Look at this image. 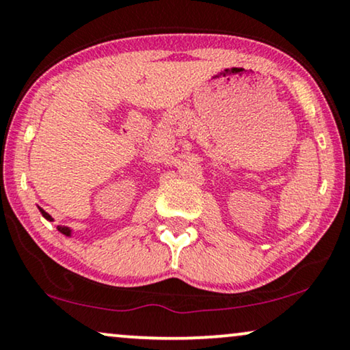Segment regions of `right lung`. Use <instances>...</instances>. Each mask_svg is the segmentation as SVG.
I'll return each mask as SVG.
<instances>
[{
	"label": "right lung",
	"mask_w": 350,
	"mask_h": 350,
	"mask_svg": "<svg viewBox=\"0 0 350 350\" xmlns=\"http://www.w3.org/2000/svg\"><path fill=\"white\" fill-rule=\"evenodd\" d=\"M40 211H42V214H43V217H44V219H46V220H49V221H51V217H49V215L46 214V212H44V211H43V208H40ZM57 230H59V231H61V233H64V234H69V233H70V231H69V228H66V226H57Z\"/></svg>",
	"instance_id": "right-lung-1"
}]
</instances>
